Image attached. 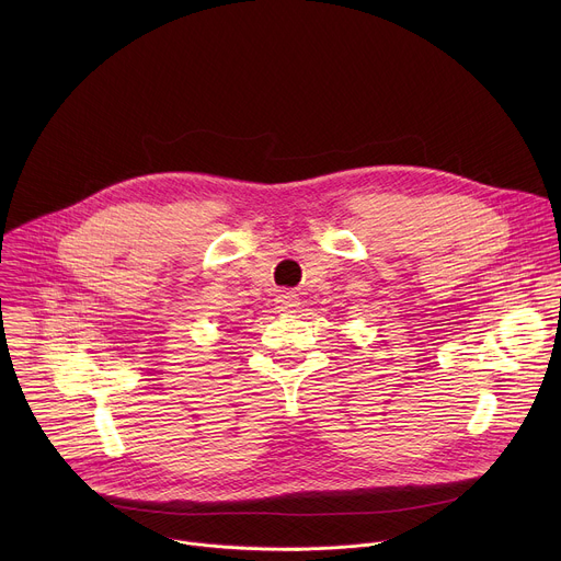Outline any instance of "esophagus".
Returning <instances> with one entry per match:
<instances>
[{
	"label": "esophagus",
	"instance_id": "34e87169",
	"mask_svg": "<svg viewBox=\"0 0 561 561\" xmlns=\"http://www.w3.org/2000/svg\"><path fill=\"white\" fill-rule=\"evenodd\" d=\"M299 308V297L295 293H282L277 297V310L279 312H295Z\"/></svg>",
	"mask_w": 561,
	"mask_h": 561
}]
</instances>
